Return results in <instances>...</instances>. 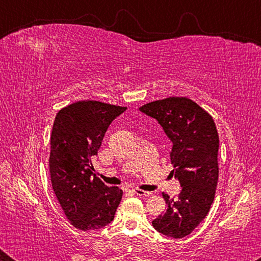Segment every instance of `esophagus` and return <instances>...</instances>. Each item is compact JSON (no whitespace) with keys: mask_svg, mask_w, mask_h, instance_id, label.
<instances>
[{"mask_svg":"<svg viewBox=\"0 0 261 261\" xmlns=\"http://www.w3.org/2000/svg\"><path fill=\"white\" fill-rule=\"evenodd\" d=\"M134 192L137 194V196H139V197H148V196H151V192L144 191V190H140V189H135Z\"/></svg>","mask_w":261,"mask_h":261,"instance_id":"esophagus-1","label":"esophagus"}]
</instances>
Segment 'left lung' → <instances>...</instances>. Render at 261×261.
Returning a JSON list of instances; mask_svg holds the SVG:
<instances>
[{
  "label": "left lung",
  "instance_id": "obj_1",
  "mask_svg": "<svg viewBox=\"0 0 261 261\" xmlns=\"http://www.w3.org/2000/svg\"><path fill=\"white\" fill-rule=\"evenodd\" d=\"M139 110L155 118L173 141L171 174L182 187L176 200L162 192L167 208L152 224L168 237L183 238L199 226L214 201L219 179V135L214 120L185 96L152 101Z\"/></svg>",
  "mask_w": 261,
  "mask_h": 261
}]
</instances>
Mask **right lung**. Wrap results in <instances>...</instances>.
<instances>
[{"label":"right lung","mask_w":261,"mask_h":261,"mask_svg":"<svg viewBox=\"0 0 261 261\" xmlns=\"http://www.w3.org/2000/svg\"><path fill=\"white\" fill-rule=\"evenodd\" d=\"M126 107L82 100L57 113L50 136L51 187L65 216L79 230H95L114 220L123 191L107 187L93 174L110 123Z\"/></svg>","instance_id":"add662e5"}]
</instances>
